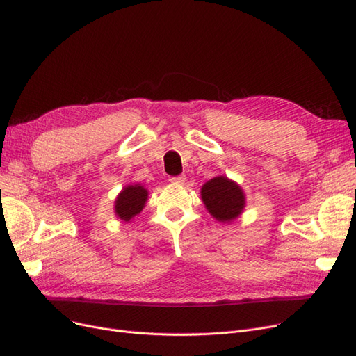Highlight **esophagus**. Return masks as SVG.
Returning <instances> with one entry per match:
<instances>
[{"label": "esophagus", "instance_id": "34e87169", "mask_svg": "<svg viewBox=\"0 0 356 356\" xmlns=\"http://www.w3.org/2000/svg\"><path fill=\"white\" fill-rule=\"evenodd\" d=\"M186 175H178V177H172L169 181L172 182V184H184L186 182Z\"/></svg>", "mask_w": 356, "mask_h": 356}]
</instances>
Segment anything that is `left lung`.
Instances as JSON below:
<instances>
[{"instance_id": "obj_1", "label": "left lung", "mask_w": 356, "mask_h": 356, "mask_svg": "<svg viewBox=\"0 0 356 356\" xmlns=\"http://www.w3.org/2000/svg\"><path fill=\"white\" fill-rule=\"evenodd\" d=\"M204 208L220 222H232L243 212L245 193L227 177H215L202 186Z\"/></svg>"}]
</instances>
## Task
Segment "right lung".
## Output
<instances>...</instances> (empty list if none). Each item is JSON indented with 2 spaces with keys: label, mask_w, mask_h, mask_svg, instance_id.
I'll return each instance as SVG.
<instances>
[{
  "label": "right lung",
  "mask_w": 356,
  "mask_h": 356,
  "mask_svg": "<svg viewBox=\"0 0 356 356\" xmlns=\"http://www.w3.org/2000/svg\"><path fill=\"white\" fill-rule=\"evenodd\" d=\"M148 199V190L141 184L126 186L114 202V212L120 220L131 221L141 212Z\"/></svg>",
  "instance_id": "obj_1"
}]
</instances>
